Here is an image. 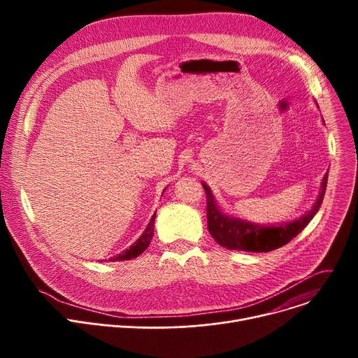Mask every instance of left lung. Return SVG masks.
<instances>
[{"mask_svg":"<svg viewBox=\"0 0 358 358\" xmlns=\"http://www.w3.org/2000/svg\"><path fill=\"white\" fill-rule=\"evenodd\" d=\"M327 178L329 171L323 177L319 198L310 211L301 215L299 220L278 225H259L222 213L211 192V188L206 182H202V187L207 194L208 231L213 238L227 249L246 252H271L278 249L300 234L317 214L324 198Z\"/></svg>","mask_w":358,"mask_h":358,"instance_id":"1","label":"left lung"}]
</instances>
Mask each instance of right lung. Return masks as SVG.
<instances>
[{"label":"right lung","instance_id":"right-lung-1","mask_svg":"<svg viewBox=\"0 0 358 358\" xmlns=\"http://www.w3.org/2000/svg\"><path fill=\"white\" fill-rule=\"evenodd\" d=\"M155 220H156V214L151 217V221L148 222V225L144 229V232L141 234V236L129 249H126L122 253L116 255V257L110 258L109 261L110 262L112 261L113 262H116V261H129V259H134V258L138 257V255H141L147 249V246L150 245L152 235H155Z\"/></svg>","mask_w":358,"mask_h":358}]
</instances>
